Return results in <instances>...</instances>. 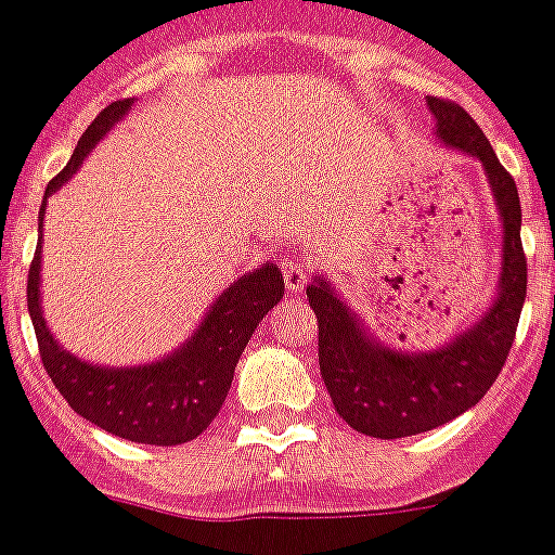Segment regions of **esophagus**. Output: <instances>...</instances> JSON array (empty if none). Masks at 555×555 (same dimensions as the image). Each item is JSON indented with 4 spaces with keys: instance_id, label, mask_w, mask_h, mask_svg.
Instances as JSON below:
<instances>
[{
    "instance_id": "obj_1",
    "label": "esophagus",
    "mask_w": 555,
    "mask_h": 555,
    "mask_svg": "<svg viewBox=\"0 0 555 555\" xmlns=\"http://www.w3.org/2000/svg\"><path fill=\"white\" fill-rule=\"evenodd\" d=\"M282 271H284V282H287V289H293V293L304 289V284H307L309 279V266L301 260V257H287V260L282 262Z\"/></svg>"
}]
</instances>
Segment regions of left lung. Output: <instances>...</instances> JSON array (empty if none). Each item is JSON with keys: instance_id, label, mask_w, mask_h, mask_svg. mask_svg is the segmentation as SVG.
Returning a JSON list of instances; mask_svg holds the SVG:
<instances>
[{"instance_id": "8db88e82", "label": "left lung", "mask_w": 555, "mask_h": 555, "mask_svg": "<svg viewBox=\"0 0 555 555\" xmlns=\"http://www.w3.org/2000/svg\"><path fill=\"white\" fill-rule=\"evenodd\" d=\"M435 133L447 147L485 167L501 227L499 293L474 328L429 353H405L372 339L361 320L339 301L328 279L307 287L318 314L320 375L336 413L370 438H408L452 422L488 395L515 341L526 301V254L520 243V196L474 117L447 98H427Z\"/></svg>"}]
</instances>
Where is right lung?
<instances>
[{
    "label": "right lung",
    "mask_w": 555,
    "mask_h": 555,
    "mask_svg": "<svg viewBox=\"0 0 555 555\" xmlns=\"http://www.w3.org/2000/svg\"><path fill=\"white\" fill-rule=\"evenodd\" d=\"M133 98L114 101L90 122L76 144L67 167L46 185V196L54 194L70 175L81 167V160L101 142L114 122H120L131 108ZM43 210L38 216V248L29 266L27 307L33 318L38 350L51 383L60 388L67 405L87 422L98 424L106 433L133 443L153 447H178L194 441L205 433L232 386L237 359L251 339L260 320L282 301L284 279L273 262L251 273H243L207 309L205 320L185 345H180L167 359L142 366H95L76 359L60 348L51 336L40 309V237H43Z\"/></svg>",
    "instance_id": "right-lung-1"
}]
</instances>
